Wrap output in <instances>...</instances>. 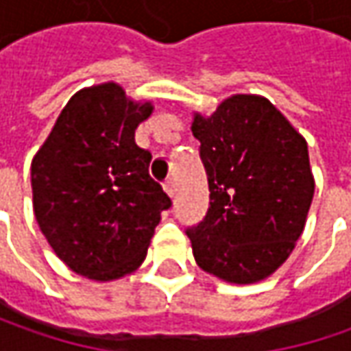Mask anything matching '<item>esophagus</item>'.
I'll return each mask as SVG.
<instances>
[{"label":"esophagus","instance_id":"esophagus-1","mask_svg":"<svg viewBox=\"0 0 351 351\" xmlns=\"http://www.w3.org/2000/svg\"><path fill=\"white\" fill-rule=\"evenodd\" d=\"M164 189H166V193L169 197L176 195V183H173V180H168V182L164 183Z\"/></svg>","mask_w":351,"mask_h":351}]
</instances>
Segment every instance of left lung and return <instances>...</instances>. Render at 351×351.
Listing matches in <instances>:
<instances>
[{
	"mask_svg": "<svg viewBox=\"0 0 351 351\" xmlns=\"http://www.w3.org/2000/svg\"><path fill=\"white\" fill-rule=\"evenodd\" d=\"M191 132L210 191L205 221L187 230L197 265L234 285L267 279L297 246L315 195L304 136L256 93L195 111Z\"/></svg>",
	"mask_w": 351,
	"mask_h": 351,
	"instance_id": "1",
	"label": "left lung"
}]
</instances>
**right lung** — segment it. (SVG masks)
<instances>
[{
  "label": "right lung",
  "instance_id": "1",
  "mask_svg": "<svg viewBox=\"0 0 351 351\" xmlns=\"http://www.w3.org/2000/svg\"><path fill=\"white\" fill-rule=\"evenodd\" d=\"M154 113L121 84L80 89L31 162L33 210L50 248L74 274L97 283L134 274L162 210L171 205L134 130Z\"/></svg>",
  "mask_w": 351,
  "mask_h": 351
}]
</instances>
